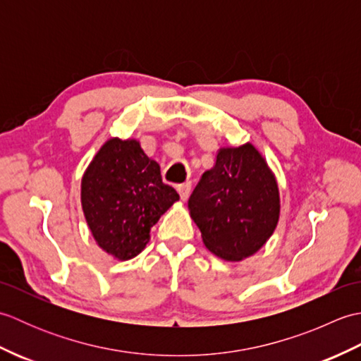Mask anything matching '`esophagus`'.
Masks as SVG:
<instances>
[{
    "instance_id": "obj_1",
    "label": "esophagus",
    "mask_w": 361,
    "mask_h": 361,
    "mask_svg": "<svg viewBox=\"0 0 361 361\" xmlns=\"http://www.w3.org/2000/svg\"><path fill=\"white\" fill-rule=\"evenodd\" d=\"M190 188H192V186H190L189 181H188V183H183V185L176 186V190H178L181 200H188V197H189V194H190Z\"/></svg>"
}]
</instances>
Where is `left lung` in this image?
Wrapping results in <instances>:
<instances>
[{
	"label": "left lung",
	"instance_id": "obj_1",
	"mask_svg": "<svg viewBox=\"0 0 361 361\" xmlns=\"http://www.w3.org/2000/svg\"><path fill=\"white\" fill-rule=\"evenodd\" d=\"M188 204L206 248L233 262L264 247L281 208L274 176L251 144L220 149Z\"/></svg>",
	"mask_w": 361,
	"mask_h": 361
}]
</instances>
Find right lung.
Here are the masks:
<instances>
[{"instance_id":"1","label":"right lung","mask_w":361,"mask_h":361,"mask_svg":"<svg viewBox=\"0 0 361 361\" xmlns=\"http://www.w3.org/2000/svg\"><path fill=\"white\" fill-rule=\"evenodd\" d=\"M135 140L106 141L82 178V208L99 247L119 260L145 248L150 228L178 200Z\"/></svg>"}]
</instances>
